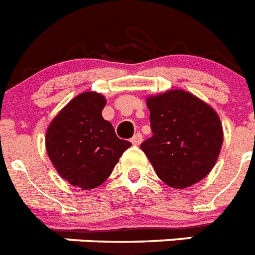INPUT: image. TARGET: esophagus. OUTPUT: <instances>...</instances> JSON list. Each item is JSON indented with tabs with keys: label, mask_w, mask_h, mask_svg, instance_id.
Listing matches in <instances>:
<instances>
[{
	"label": "esophagus",
	"mask_w": 255,
	"mask_h": 255,
	"mask_svg": "<svg viewBox=\"0 0 255 255\" xmlns=\"http://www.w3.org/2000/svg\"><path fill=\"white\" fill-rule=\"evenodd\" d=\"M142 139H143V138H142V134L137 133V134H134L133 138H131L130 140H131V143H133L134 146H138V144L142 143Z\"/></svg>",
	"instance_id": "34e87169"
}]
</instances>
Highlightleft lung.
Listing matches in <instances>:
<instances>
[{
  "mask_svg": "<svg viewBox=\"0 0 255 255\" xmlns=\"http://www.w3.org/2000/svg\"><path fill=\"white\" fill-rule=\"evenodd\" d=\"M152 137L140 144L160 180L187 188L211 172L223 146V125L192 93L172 89L146 100Z\"/></svg>",
  "mask_w": 255,
  "mask_h": 255,
  "instance_id": "8db88e82",
  "label": "left lung"
}]
</instances>
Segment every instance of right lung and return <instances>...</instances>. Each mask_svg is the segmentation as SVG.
Listing matches in <instances>:
<instances>
[{"label":"right lung","mask_w":255,"mask_h":255,"mask_svg":"<svg viewBox=\"0 0 255 255\" xmlns=\"http://www.w3.org/2000/svg\"><path fill=\"white\" fill-rule=\"evenodd\" d=\"M103 95L84 92L72 99L51 121L46 133L48 158L63 179L83 189L103 184L120 156L131 146L120 139L101 112Z\"/></svg>","instance_id":"right-lung-1"}]
</instances>
